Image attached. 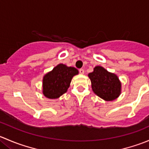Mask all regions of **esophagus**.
<instances>
[{
    "mask_svg": "<svg viewBox=\"0 0 149 149\" xmlns=\"http://www.w3.org/2000/svg\"><path fill=\"white\" fill-rule=\"evenodd\" d=\"M79 73H81V74H84V70L83 68H81L79 69Z\"/></svg>",
    "mask_w": 149,
    "mask_h": 149,
    "instance_id": "obj_1",
    "label": "esophagus"
}]
</instances>
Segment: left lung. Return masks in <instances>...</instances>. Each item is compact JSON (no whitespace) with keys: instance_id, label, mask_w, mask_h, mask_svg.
Returning <instances> with one entry per match:
<instances>
[{"instance_id":"1","label":"left lung","mask_w":149,"mask_h":149,"mask_svg":"<svg viewBox=\"0 0 149 149\" xmlns=\"http://www.w3.org/2000/svg\"><path fill=\"white\" fill-rule=\"evenodd\" d=\"M94 94L105 101H113L121 94L122 84L116 74L102 66H96L88 74Z\"/></svg>"}]
</instances>
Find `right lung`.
Returning <instances> with one entry per match:
<instances>
[{"label":"right lung","instance_id":"obj_1","mask_svg":"<svg viewBox=\"0 0 149 149\" xmlns=\"http://www.w3.org/2000/svg\"><path fill=\"white\" fill-rule=\"evenodd\" d=\"M79 70L61 63L47 73L42 79V94L48 99H58L67 92L74 76Z\"/></svg>","mask_w":149,"mask_h":149}]
</instances>
